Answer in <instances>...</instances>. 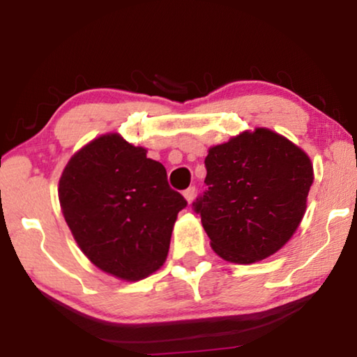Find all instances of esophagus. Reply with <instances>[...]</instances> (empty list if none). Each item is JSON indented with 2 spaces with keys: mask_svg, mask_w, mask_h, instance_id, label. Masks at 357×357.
I'll use <instances>...</instances> for the list:
<instances>
[{
  "mask_svg": "<svg viewBox=\"0 0 357 357\" xmlns=\"http://www.w3.org/2000/svg\"><path fill=\"white\" fill-rule=\"evenodd\" d=\"M195 193H197V188H195V187H188V188L183 192V197H185V199H187L188 203H192L193 198H195Z\"/></svg>",
  "mask_w": 357,
  "mask_h": 357,
  "instance_id": "esophagus-1",
  "label": "esophagus"
}]
</instances>
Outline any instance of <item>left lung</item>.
Here are the masks:
<instances>
[{
    "mask_svg": "<svg viewBox=\"0 0 357 357\" xmlns=\"http://www.w3.org/2000/svg\"><path fill=\"white\" fill-rule=\"evenodd\" d=\"M206 190L193 202L213 250L232 263L273 255L292 237L314 182L310 159L266 128L214 146Z\"/></svg>",
    "mask_w": 357,
    "mask_h": 357,
    "instance_id": "1",
    "label": "left lung"
}]
</instances>
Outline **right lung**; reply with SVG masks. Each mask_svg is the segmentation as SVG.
Wrapping results in <instances>:
<instances>
[{"label":"right lung","instance_id":"obj_1","mask_svg":"<svg viewBox=\"0 0 357 357\" xmlns=\"http://www.w3.org/2000/svg\"><path fill=\"white\" fill-rule=\"evenodd\" d=\"M58 198L84 255L102 271L138 281L162 266L187 199L165 167L120 135L84 146L63 170Z\"/></svg>","mask_w":357,"mask_h":357}]
</instances>
